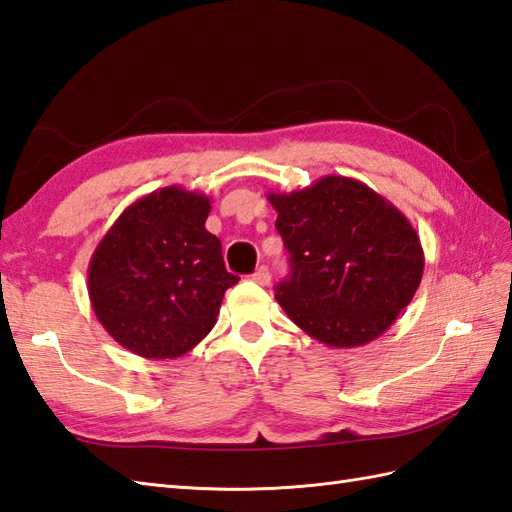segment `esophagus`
Masks as SVG:
<instances>
[{"label": "esophagus", "mask_w": 512, "mask_h": 512, "mask_svg": "<svg viewBox=\"0 0 512 512\" xmlns=\"http://www.w3.org/2000/svg\"><path fill=\"white\" fill-rule=\"evenodd\" d=\"M252 280L256 282V285H260V287H267L269 285V280H271V274H269V269L263 265V267H258L256 271H254V276H252Z\"/></svg>", "instance_id": "1"}]
</instances>
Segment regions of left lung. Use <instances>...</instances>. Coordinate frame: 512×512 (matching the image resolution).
<instances>
[{"mask_svg": "<svg viewBox=\"0 0 512 512\" xmlns=\"http://www.w3.org/2000/svg\"><path fill=\"white\" fill-rule=\"evenodd\" d=\"M291 274L276 300L306 335L331 348L383 335L412 302L425 269L405 214L361 181L326 175L293 192H269Z\"/></svg>", "mask_w": 512, "mask_h": 512, "instance_id": "obj_1", "label": "left lung"}]
</instances>
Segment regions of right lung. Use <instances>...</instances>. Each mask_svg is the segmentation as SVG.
Segmentation results:
<instances>
[{"instance_id":"right-lung-1","label":"right lung","mask_w":512,"mask_h":512,"mask_svg":"<svg viewBox=\"0 0 512 512\" xmlns=\"http://www.w3.org/2000/svg\"><path fill=\"white\" fill-rule=\"evenodd\" d=\"M210 199L181 186L144 195L94 249L87 291L102 328L144 359L186 355L217 324L227 274L206 230Z\"/></svg>"}]
</instances>
